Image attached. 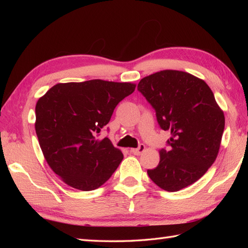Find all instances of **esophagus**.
I'll return each instance as SVG.
<instances>
[{
	"instance_id": "1",
	"label": "esophagus",
	"mask_w": 248,
	"mask_h": 248,
	"mask_svg": "<svg viewBox=\"0 0 248 248\" xmlns=\"http://www.w3.org/2000/svg\"><path fill=\"white\" fill-rule=\"evenodd\" d=\"M145 149H146L145 145H140L139 148H133V149H131L130 151L132 152V154L135 155H140L143 154V152L145 151Z\"/></svg>"
}]
</instances>
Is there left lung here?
Masks as SVG:
<instances>
[{"instance_id":"1","label":"left lung","mask_w":248,"mask_h":248,"mask_svg":"<svg viewBox=\"0 0 248 248\" xmlns=\"http://www.w3.org/2000/svg\"><path fill=\"white\" fill-rule=\"evenodd\" d=\"M138 89L155 109L161 129L170 131V149L149 178L167 192H177L202 178L218 155L225 128L224 112L202 78L179 70L145 77Z\"/></svg>"}]
</instances>
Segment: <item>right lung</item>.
Instances as JSON below:
<instances>
[{
  "instance_id": "right-lung-1",
  "label": "right lung",
  "mask_w": 248,
  "mask_h": 248,
  "mask_svg": "<svg viewBox=\"0 0 248 248\" xmlns=\"http://www.w3.org/2000/svg\"><path fill=\"white\" fill-rule=\"evenodd\" d=\"M133 83L103 80L59 83L36 104L35 130L51 170L71 187L93 191L124 159L108 138L97 139Z\"/></svg>"
}]
</instances>
